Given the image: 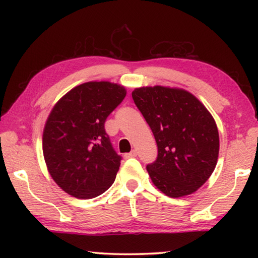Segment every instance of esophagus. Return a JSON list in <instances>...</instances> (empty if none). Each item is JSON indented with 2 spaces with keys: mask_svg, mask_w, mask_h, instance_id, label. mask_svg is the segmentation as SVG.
Masks as SVG:
<instances>
[{
  "mask_svg": "<svg viewBox=\"0 0 258 258\" xmlns=\"http://www.w3.org/2000/svg\"><path fill=\"white\" fill-rule=\"evenodd\" d=\"M134 157H137V151H135V150H132L131 152H128V154H125V155H124V158H125V159L134 158Z\"/></svg>",
  "mask_w": 258,
  "mask_h": 258,
  "instance_id": "1",
  "label": "esophagus"
}]
</instances>
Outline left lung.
<instances>
[{
	"instance_id": "1",
	"label": "left lung",
	"mask_w": 258,
	"mask_h": 258,
	"mask_svg": "<svg viewBox=\"0 0 258 258\" xmlns=\"http://www.w3.org/2000/svg\"><path fill=\"white\" fill-rule=\"evenodd\" d=\"M132 98L158 147L156 161L147 166L152 183L171 198L194 194L217 164L220 137L212 113L178 87H137Z\"/></svg>"
}]
</instances>
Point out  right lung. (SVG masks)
I'll list each match as a JSON object with an SVG mask.
<instances>
[{
  "label": "right lung",
  "mask_w": 258,
  "mask_h": 258,
  "mask_svg": "<svg viewBox=\"0 0 258 258\" xmlns=\"http://www.w3.org/2000/svg\"><path fill=\"white\" fill-rule=\"evenodd\" d=\"M125 95L116 83L87 82L52 108L43 130V156L53 181L73 197L95 198L115 181L121 157L112 149L104 121Z\"/></svg>",
  "instance_id": "1"
}]
</instances>
